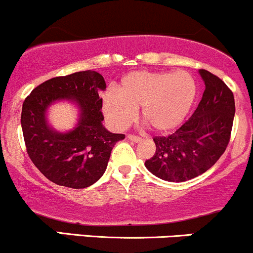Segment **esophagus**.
<instances>
[{"mask_svg":"<svg viewBox=\"0 0 253 253\" xmlns=\"http://www.w3.org/2000/svg\"><path fill=\"white\" fill-rule=\"evenodd\" d=\"M127 138H128L129 140L134 141V143H139V141L141 140V138L139 137V135H133V134H128V135H127Z\"/></svg>","mask_w":253,"mask_h":253,"instance_id":"34e87169","label":"esophagus"}]
</instances>
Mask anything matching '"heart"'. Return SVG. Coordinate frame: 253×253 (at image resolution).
<instances>
[{
    "mask_svg": "<svg viewBox=\"0 0 253 253\" xmlns=\"http://www.w3.org/2000/svg\"><path fill=\"white\" fill-rule=\"evenodd\" d=\"M196 82L190 73L176 71L133 72L122 78L118 95L103 97L105 119L115 129H124L134 121L141 109L143 121L154 132L166 134L184 122L196 98Z\"/></svg>",
    "mask_w": 253,
    "mask_h": 253,
    "instance_id": "1",
    "label": "heart"
}]
</instances>
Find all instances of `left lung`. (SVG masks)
Returning <instances> with one entry per match:
<instances>
[{"label": "left lung", "instance_id": "obj_1", "mask_svg": "<svg viewBox=\"0 0 253 253\" xmlns=\"http://www.w3.org/2000/svg\"><path fill=\"white\" fill-rule=\"evenodd\" d=\"M205 90L196 112L169 135L154 137L156 152L145 167L166 181L182 182L205 173L228 146L235 103L232 90L215 74L201 69Z\"/></svg>", "mask_w": 253, "mask_h": 253}]
</instances>
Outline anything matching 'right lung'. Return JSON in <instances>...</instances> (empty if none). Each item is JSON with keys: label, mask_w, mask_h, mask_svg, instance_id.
Masks as SVG:
<instances>
[{"label": "right lung", "mask_w": 253, "mask_h": 253, "mask_svg": "<svg viewBox=\"0 0 253 253\" xmlns=\"http://www.w3.org/2000/svg\"><path fill=\"white\" fill-rule=\"evenodd\" d=\"M105 87L104 78L88 69L46 80L25 98L21 127L27 155L54 184L71 188L95 184L107 169L114 145L125 139V134L110 133L102 125ZM57 99H73L80 105L81 120L73 131L59 133L46 124V109Z\"/></svg>", "instance_id": "right-lung-1"}]
</instances>
